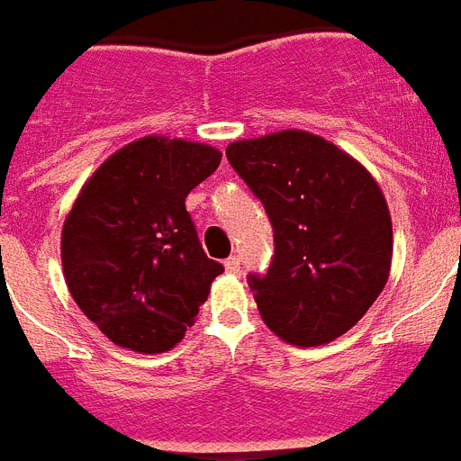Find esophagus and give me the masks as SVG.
Masks as SVG:
<instances>
[{
    "mask_svg": "<svg viewBox=\"0 0 461 461\" xmlns=\"http://www.w3.org/2000/svg\"><path fill=\"white\" fill-rule=\"evenodd\" d=\"M224 269L230 274H239V269H241V258H239V255L227 258V260H224Z\"/></svg>",
    "mask_w": 461,
    "mask_h": 461,
    "instance_id": "34e87169",
    "label": "esophagus"
}]
</instances>
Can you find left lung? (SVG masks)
Wrapping results in <instances>:
<instances>
[{"mask_svg":"<svg viewBox=\"0 0 461 461\" xmlns=\"http://www.w3.org/2000/svg\"><path fill=\"white\" fill-rule=\"evenodd\" d=\"M227 158L274 230L272 265L249 274L265 323L297 347L344 335L392 269V215L380 185L339 147L304 131L231 142Z\"/></svg>","mask_w":461,"mask_h":461,"instance_id":"8db88e82","label":"left lung"}]
</instances>
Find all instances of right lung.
Returning <instances> with one entry per match:
<instances>
[{
  "mask_svg": "<svg viewBox=\"0 0 461 461\" xmlns=\"http://www.w3.org/2000/svg\"><path fill=\"white\" fill-rule=\"evenodd\" d=\"M220 158L215 147L147 135L81 187L63 224L65 281L86 319L119 347L173 349L224 272L203 253L185 208Z\"/></svg>",
  "mask_w": 461,
  "mask_h": 461,
  "instance_id": "right-lung-1",
  "label": "right lung"
}]
</instances>
